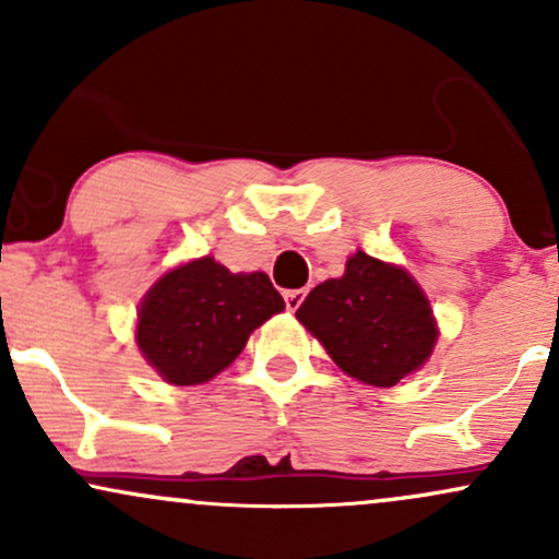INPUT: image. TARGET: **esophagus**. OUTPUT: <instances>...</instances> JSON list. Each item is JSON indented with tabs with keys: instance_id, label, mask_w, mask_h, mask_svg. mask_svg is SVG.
I'll list each match as a JSON object with an SVG mask.
<instances>
[{
	"instance_id": "34e87169",
	"label": "esophagus",
	"mask_w": 559,
	"mask_h": 559,
	"mask_svg": "<svg viewBox=\"0 0 559 559\" xmlns=\"http://www.w3.org/2000/svg\"><path fill=\"white\" fill-rule=\"evenodd\" d=\"M305 297H307L305 288H294V292H286V294H284L286 307H288V310H292V312L299 310V305H301V301H305Z\"/></svg>"
}]
</instances>
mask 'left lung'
Listing matches in <instances>:
<instances>
[{
    "label": "left lung",
    "mask_w": 559,
    "mask_h": 559,
    "mask_svg": "<svg viewBox=\"0 0 559 559\" xmlns=\"http://www.w3.org/2000/svg\"><path fill=\"white\" fill-rule=\"evenodd\" d=\"M297 320L346 376L389 389L431 360L439 323L431 299L402 265L357 249L342 278L307 294Z\"/></svg>",
    "instance_id": "1"
}]
</instances>
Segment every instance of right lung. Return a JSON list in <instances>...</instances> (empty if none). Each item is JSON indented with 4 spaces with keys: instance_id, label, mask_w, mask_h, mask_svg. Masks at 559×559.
Returning <instances> with one entry per match:
<instances>
[{
    "instance_id": "1",
    "label": "right lung",
    "mask_w": 559,
    "mask_h": 559,
    "mask_svg": "<svg viewBox=\"0 0 559 559\" xmlns=\"http://www.w3.org/2000/svg\"><path fill=\"white\" fill-rule=\"evenodd\" d=\"M286 301L262 271L230 273L213 254L165 271L136 312V346L173 386H199L226 370L254 329Z\"/></svg>"
}]
</instances>
